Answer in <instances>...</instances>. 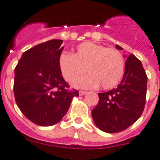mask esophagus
Returning a JSON list of instances; mask_svg holds the SVG:
<instances>
[{
	"label": "esophagus",
	"mask_w": 160,
	"mask_h": 160,
	"mask_svg": "<svg viewBox=\"0 0 160 160\" xmlns=\"http://www.w3.org/2000/svg\"><path fill=\"white\" fill-rule=\"evenodd\" d=\"M85 93H86V92H84V91H80V92H79L80 96H83V95H84Z\"/></svg>",
	"instance_id": "34e87169"
}]
</instances>
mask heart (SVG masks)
I'll list each match as a JSON object with an SVG mask.
<instances>
[{
	"label": "heart",
	"mask_w": 160,
	"mask_h": 160,
	"mask_svg": "<svg viewBox=\"0 0 160 160\" xmlns=\"http://www.w3.org/2000/svg\"><path fill=\"white\" fill-rule=\"evenodd\" d=\"M59 66L62 76L70 83L75 82L87 71L88 75L75 83L76 88H92L100 85L103 89H109L121 80L125 61L116 49L84 42L78 45L73 54L62 53Z\"/></svg>",
	"instance_id": "heart-1"
}]
</instances>
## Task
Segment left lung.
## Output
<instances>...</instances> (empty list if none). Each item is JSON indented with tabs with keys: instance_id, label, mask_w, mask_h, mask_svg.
I'll return each mask as SVG.
<instances>
[{
	"instance_id": "left-lung-1",
	"label": "left lung",
	"mask_w": 160,
	"mask_h": 160,
	"mask_svg": "<svg viewBox=\"0 0 160 160\" xmlns=\"http://www.w3.org/2000/svg\"><path fill=\"white\" fill-rule=\"evenodd\" d=\"M122 50L123 48L116 45ZM147 76L142 62L130 54L125 62L121 83L107 92L98 93L99 101L92 111L95 124L109 133L121 132L138 120L146 104Z\"/></svg>"
}]
</instances>
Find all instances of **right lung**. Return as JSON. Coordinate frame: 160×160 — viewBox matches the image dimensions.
<instances>
[{
  "label": "right lung",
  "mask_w": 160,
  "mask_h": 160,
  "mask_svg": "<svg viewBox=\"0 0 160 160\" xmlns=\"http://www.w3.org/2000/svg\"><path fill=\"white\" fill-rule=\"evenodd\" d=\"M63 41L50 40L35 45L22 53L14 69V92L20 111L32 123L52 126L69 109L77 90L62 76L59 58Z\"/></svg>",
  "instance_id": "obj_1"
}]
</instances>
